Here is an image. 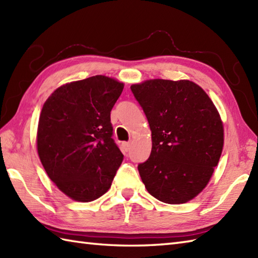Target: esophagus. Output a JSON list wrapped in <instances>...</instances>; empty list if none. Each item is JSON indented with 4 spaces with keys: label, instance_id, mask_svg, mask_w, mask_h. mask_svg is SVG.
<instances>
[{
    "label": "esophagus",
    "instance_id": "obj_1",
    "mask_svg": "<svg viewBox=\"0 0 258 258\" xmlns=\"http://www.w3.org/2000/svg\"><path fill=\"white\" fill-rule=\"evenodd\" d=\"M123 150L125 152H128L131 150V143H128V142H126V143H123Z\"/></svg>",
    "mask_w": 258,
    "mask_h": 258
}]
</instances>
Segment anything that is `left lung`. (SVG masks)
Returning <instances> with one entry per match:
<instances>
[{
  "mask_svg": "<svg viewBox=\"0 0 258 258\" xmlns=\"http://www.w3.org/2000/svg\"><path fill=\"white\" fill-rule=\"evenodd\" d=\"M131 90L152 131L151 155L138 167L147 191L167 204L193 200L210 182L223 151L215 105L187 80H149Z\"/></svg>",
  "mask_w": 258,
  "mask_h": 258,
  "instance_id": "left-lung-1",
  "label": "left lung"
}]
</instances>
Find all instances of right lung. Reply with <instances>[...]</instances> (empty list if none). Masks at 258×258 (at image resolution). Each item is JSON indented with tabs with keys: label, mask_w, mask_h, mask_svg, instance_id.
Wrapping results in <instances>:
<instances>
[{
	"label": "right lung",
	"mask_w": 258,
	"mask_h": 258,
	"mask_svg": "<svg viewBox=\"0 0 258 258\" xmlns=\"http://www.w3.org/2000/svg\"><path fill=\"white\" fill-rule=\"evenodd\" d=\"M124 84L104 75L71 82L47 98L37 153L48 177L70 199L92 202L111 187L123 154L112 139L111 111Z\"/></svg>",
	"instance_id": "obj_1"
}]
</instances>
